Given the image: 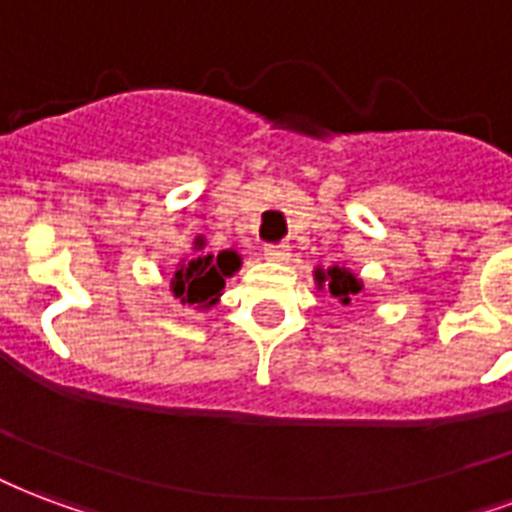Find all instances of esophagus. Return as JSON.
<instances>
[{"mask_svg":"<svg viewBox=\"0 0 512 512\" xmlns=\"http://www.w3.org/2000/svg\"><path fill=\"white\" fill-rule=\"evenodd\" d=\"M264 256L270 261H288L291 251H288V245H283V242H270V245H264Z\"/></svg>","mask_w":512,"mask_h":512,"instance_id":"34e87169","label":"esophagus"}]
</instances>
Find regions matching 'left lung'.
<instances>
[{"instance_id": "obj_1", "label": "left lung", "mask_w": 512, "mask_h": 512, "mask_svg": "<svg viewBox=\"0 0 512 512\" xmlns=\"http://www.w3.org/2000/svg\"><path fill=\"white\" fill-rule=\"evenodd\" d=\"M318 286H326V291L337 297L343 305H351L353 294L361 291V280L345 267H332V270H315Z\"/></svg>"}]
</instances>
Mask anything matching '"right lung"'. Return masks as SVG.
Masks as SVG:
<instances>
[{"instance_id":"add662e5","label":"right lung","mask_w":512,"mask_h":512,"mask_svg":"<svg viewBox=\"0 0 512 512\" xmlns=\"http://www.w3.org/2000/svg\"><path fill=\"white\" fill-rule=\"evenodd\" d=\"M202 248V242H199ZM240 270V256L234 251H221L218 256L207 253L197 259L180 264L175 278H172V291L180 302L199 307H213L224 291V278Z\"/></svg>"}]
</instances>
